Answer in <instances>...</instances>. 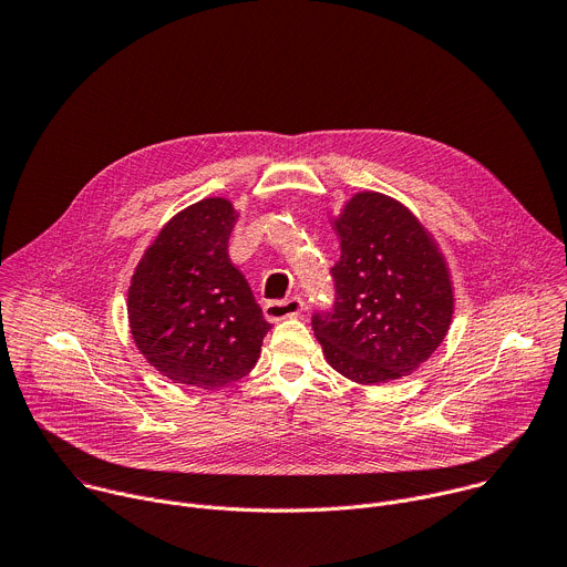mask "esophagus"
Returning a JSON list of instances; mask_svg holds the SVG:
<instances>
[{
	"label": "esophagus",
	"mask_w": 567,
	"mask_h": 567,
	"mask_svg": "<svg viewBox=\"0 0 567 567\" xmlns=\"http://www.w3.org/2000/svg\"><path fill=\"white\" fill-rule=\"evenodd\" d=\"M302 309H305V300L300 296H291L287 300H269L265 305V316H267V320L278 322V320H285V318L300 316Z\"/></svg>",
	"instance_id": "34e87169"
}]
</instances>
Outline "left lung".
Masks as SVG:
<instances>
[{"mask_svg": "<svg viewBox=\"0 0 567 567\" xmlns=\"http://www.w3.org/2000/svg\"><path fill=\"white\" fill-rule=\"evenodd\" d=\"M332 226L341 239L337 302L311 318L322 357L363 385L415 372L446 339L455 309L435 237L411 208L374 190L352 195Z\"/></svg>", "mask_w": 567, "mask_h": 567, "instance_id": "left-lung-1", "label": "left lung"}]
</instances>
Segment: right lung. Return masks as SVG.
I'll use <instances>...</instances> for the list:
<instances>
[{
    "instance_id": "obj_1",
    "label": "right lung",
    "mask_w": 567,
    "mask_h": 567,
    "mask_svg": "<svg viewBox=\"0 0 567 567\" xmlns=\"http://www.w3.org/2000/svg\"><path fill=\"white\" fill-rule=\"evenodd\" d=\"M237 210L206 197L179 210L138 260L127 289L130 332L173 383L217 390L254 370L271 330L228 260Z\"/></svg>"
}]
</instances>
